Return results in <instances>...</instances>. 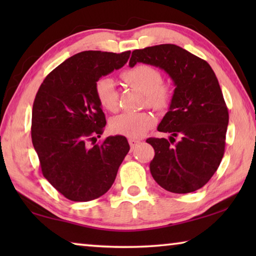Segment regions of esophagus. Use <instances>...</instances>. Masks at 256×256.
<instances>
[{
	"label": "esophagus",
	"mask_w": 256,
	"mask_h": 256,
	"mask_svg": "<svg viewBox=\"0 0 256 256\" xmlns=\"http://www.w3.org/2000/svg\"><path fill=\"white\" fill-rule=\"evenodd\" d=\"M140 140H136V138H128V144L130 146H131V149H136V146L140 144Z\"/></svg>",
	"instance_id": "34e87169"
}]
</instances>
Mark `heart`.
<instances>
[{"label":"heart","mask_w":256,"mask_h":256,"mask_svg":"<svg viewBox=\"0 0 256 256\" xmlns=\"http://www.w3.org/2000/svg\"><path fill=\"white\" fill-rule=\"evenodd\" d=\"M128 84L144 92L146 104L158 110H164L170 105L172 92L162 84V76L157 68L138 64L122 73ZM94 94L105 110L114 112L118 106V92L115 82L108 76H102L94 84ZM156 122L154 116L149 112H123L110 120L112 131L128 138H138L146 133Z\"/></svg>","instance_id":"b5f03b06"}]
</instances>
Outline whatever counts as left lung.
I'll return each instance as SVG.
<instances>
[{
  "label": "left lung",
  "mask_w": 256,
  "mask_h": 256,
  "mask_svg": "<svg viewBox=\"0 0 256 256\" xmlns=\"http://www.w3.org/2000/svg\"><path fill=\"white\" fill-rule=\"evenodd\" d=\"M138 62L162 68L175 84L158 126L172 136L146 138L154 149L151 175L170 192H194L210 180L224 154L229 115L218 79L206 60L172 44L133 50L128 66Z\"/></svg>",
  "instance_id": "8db88e82"
}]
</instances>
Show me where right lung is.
<instances>
[{
    "instance_id": "add662e5",
    "label": "right lung",
    "mask_w": 256,
    "mask_h": 256,
    "mask_svg": "<svg viewBox=\"0 0 256 256\" xmlns=\"http://www.w3.org/2000/svg\"><path fill=\"white\" fill-rule=\"evenodd\" d=\"M130 54L81 52L55 68L38 89L32 106V144L42 175L68 200L86 202L104 196L128 152L123 136L94 144L106 125L94 84L122 68Z\"/></svg>"
}]
</instances>
